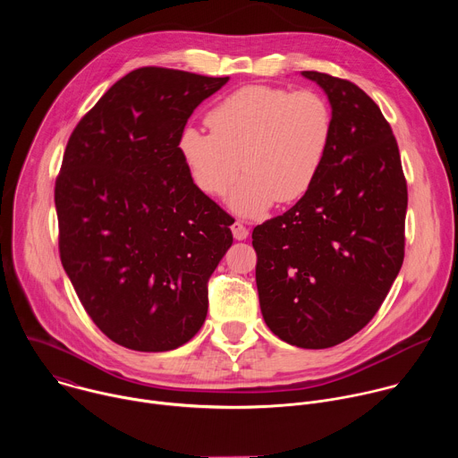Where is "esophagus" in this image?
<instances>
[{"label": "esophagus", "instance_id": "34e87169", "mask_svg": "<svg viewBox=\"0 0 458 458\" xmlns=\"http://www.w3.org/2000/svg\"><path fill=\"white\" fill-rule=\"evenodd\" d=\"M232 233H233V237H235L237 241H244V239L248 237V228H246L244 225H241L239 221H235V223L232 225Z\"/></svg>", "mask_w": 458, "mask_h": 458}]
</instances>
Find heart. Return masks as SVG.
I'll return each instance as SVG.
<instances>
[{"instance_id": "obj_1", "label": "heart", "mask_w": 458, "mask_h": 458, "mask_svg": "<svg viewBox=\"0 0 458 458\" xmlns=\"http://www.w3.org/2000/svg\"><path fill=\"white\" fill-rule=\"evenodd\" d=\"M212 132L186 126L179 154L193 184L223 198L239 172L246 177L228 207L246 219L263 217L274 203H293L315 182L334 132L332 108L313 90L250 85L208 112Z\"/></svg>"}]
</instances>
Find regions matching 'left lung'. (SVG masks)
Returning <instances> with one entry per match:
<instances>
[{
	"label": "left lung",
	"instance_id": "left-lung-1",
	"mask_svg": "<svg viewBox=\"0 0 458 458\" xmlns=\"http://www.w3.org/2000/svg\"><path fill=\"white\" fill-rule=\"evenodd\" d=\"M328 96L334 132L301 201L253 228L260 313L284 343L332 348L360 332L404 260L408 188L391 126L357 85L304 71Z\"/></svg>",
	"mask_w": 458,
	"mask_h": 458
}]
</instances>
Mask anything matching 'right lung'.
<instances>
[{
	"label": "right lung",
	"mask_w": 458,
	"mask_h": 458,
	"mask_svg": "<svg viewBox=\"0 0 458 458\" xmlns=\"http://www.w3.org/2000/svg\"><path fill=\"white\" fill-rule=\"evenodd\" d=\"M228 80L132 71L64 150L54 191L61 263L98 328L128 350H175L207 318V283L233 242L232 223L193 184L179 134Z\"/></svg>",
	"instance_id": "obj_1"
}]
</instances>
